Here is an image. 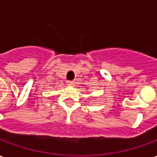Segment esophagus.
I'll list each match as a JSON object with an SVG mask.
<instances>
[{"label":"esophagus","mask_w":157,"mask_h":157,"mask_svg":"<svg viewBox=\"0 0 157 157\" xmlns=\"http://www.w3.org/2000/svg\"><path fill=\"white\" fill-rule=\"evenodd\" d=\"M67 85L70 86H75V82H74V81H68V82H67Z\"/></svg>","instance_id":"obj_1"}]
</instances>
